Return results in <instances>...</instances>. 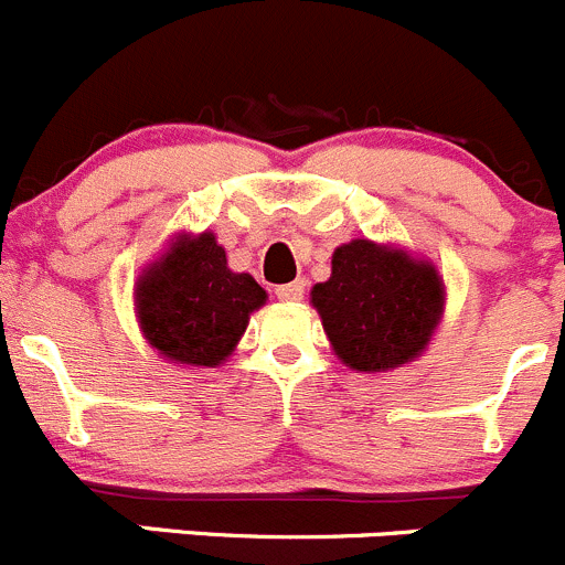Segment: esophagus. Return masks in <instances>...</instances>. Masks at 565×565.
Returning <instances> with one entry per match:
<instances>
[{
    "mask_svg": "<svg viewBox=\"0 0 565 565\" xmlns=\"http://www.w3.org/2000/svg\"><path fill=\"white\" fill-rule=\"evenodd\" d=\"M275 294H277V299H280V301H299L301 296H305V280L277 285Z\"/></svg>",
    "mask_w": 565,
    "mask_h": 565,
    "instance_id": "obj_1",
    "label": "esophagus"
}]
</instances>
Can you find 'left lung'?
<instances>
[{
    "label": "left lung",
    "mask_w": 565,
    "mask_h": 565,
    "mask_svg": "<svg viewBox=\"0 0 565 565\" xmlns=\"http://www.w3.org/2000/svg\"><path fill=\"white\" fill-rule=\"evenodd\" d=\"M334 354L354 371H390L412 362L443 316V280L434 266L367 238L332 255V277L312 288Z\"/></svg>",
    "instance_id": "left-lung-1"
}]
</instances>
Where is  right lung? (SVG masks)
Here are the masks:
<instances>
[{
	"label": "right lung",
	"instance_id": "obj_1",
	"mask_svg": "<svg viewBox=\"0 0 565 565\" xmlns=\"http://www.w3.org/2000/svg\"><path fill=\"white\" fill-rule=\"evenodd\" d=\"M264 301L266 290L253 277L227 269L211 233L178 242L137 285L145 338L181 365H220Z\"/></svg>",
	"mask_w": 565,
	"mask_h": 565
}]
</instances>
